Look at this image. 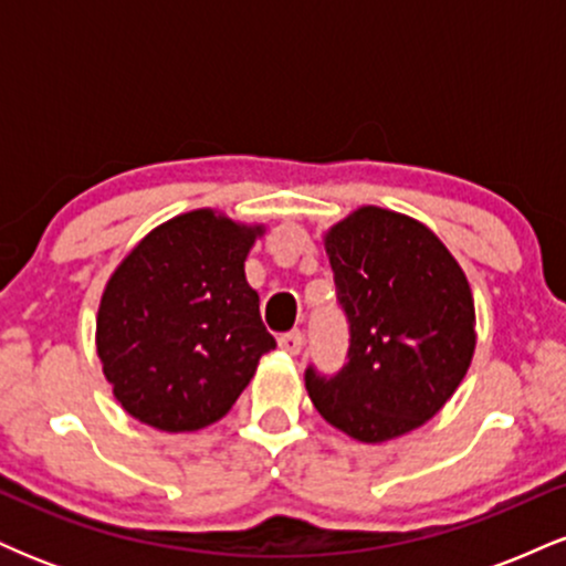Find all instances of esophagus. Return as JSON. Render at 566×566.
<instances>
[{"mask_svg": "<svg viewBox=\"0 0 566 566\" xmlns=\"http://www.w3.org/2000/svg\"><path fill=\"white\" fill-rule=\"evenodd\" d=\"M279 348H282L284 354L297 356V354H301V350H303V335L297 333V329H292V333L279 337Z\"/></svg>", "mask_w": 566, "mask_h": 566, "instance_id": "obj_1", "label": "esophagus"}]
</instances>
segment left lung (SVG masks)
<instances>
[{
    "label": "left lung",
    "instance_id": "8db88e82",
    "mask_svg": "<svg viewBox=\"0 0 566 566\" xmlns=\"http://www.w3.org/2000/svg\"><path fill=\"white\" fill-rule=\"evenodd\" d=\"M350 324L335 378L305 369L319 415L365 444L405 437L458 391L476 348L465 271L420 220L365 205L324 231Z\"/></svg>",
    "mask_w": 566,
    "mask_h": 566
}]
</instances>
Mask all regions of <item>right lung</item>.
<instances>
[{
	"label": "right lung",
	"instance_id": "right-lung-1",
	"mask_svg": "<svg viewBox=\"0 0 566 566\" xmlns=\"http://www.w3.org/2000/svg\"><path fill=\"white\" fill-rule=\"evenodd\" d=\"M263 233V223L201 207L148 231L108 276L97 359L135 420L167 433L212 426L276 348L244 279Z\"/></svg>",
	"mask_w": 566,
	"mask_h": 566
}]
</instances>
